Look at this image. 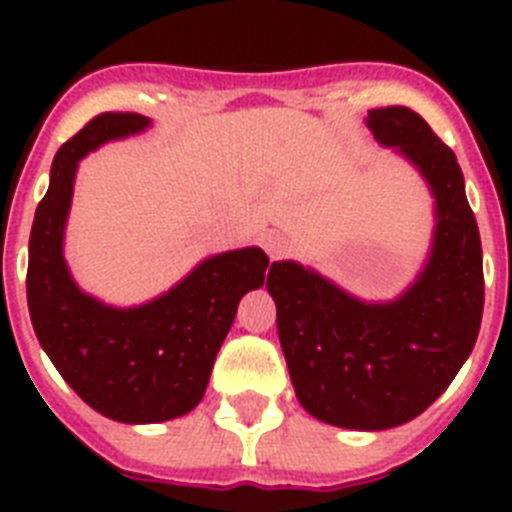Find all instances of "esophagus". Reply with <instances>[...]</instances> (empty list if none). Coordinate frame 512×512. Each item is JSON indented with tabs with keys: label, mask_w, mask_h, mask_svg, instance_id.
I'll use <instances>...</instances> for the list:
<instances>
[{
	"label": "esophagus",
	"mask_w": 512,
	"mask_h": 512,
	"mask_svg": "<svg viewBox=\"0 0 512 512\" xmlns=\"http://www.w3.org/2000/svg\"><path fill=\"white\" fill-rule=\"evenodd\" d=\"M261 248H264L266 253H269V259H279L284 251H287V238L279 233H264L261 235Z\"/></svg>",
	"instance_id": "esophagus-1"
}]
</instances>
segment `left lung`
<instances>
[{"mask_svg":"<svg viewBox=\"0 0 512 512\" xmlns=\"http://www.w3.org/2000/svg\"><path fill=\"white\" fill-rule=\"evenodd\" d=\"M366 128L423 176L433 197L431 248L392 300H361L300 261H274L266 289L302 408L348 431L418 418L472 354L482 323V243L454 151L408 107L369 110Z\"/></svg>","mask_w":512,"mask_h":512,"instance_id":"1","label":"left lung"}]
</instances>
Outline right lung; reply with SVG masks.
Returning <instances> with one entry per match:
<instances>
[{
    "label": "right lung",
    "instance_id": "add662e5",
    "mask_svg": "<svg viewBox=\"0 0 512 512\" xmlns=\"http://www.w3.org/2000/svg\"><path fill=\"white\" fill-rule=\"evenodd\" d=\"M148 128L151 117L104 112L58 148L27 251V307L38 343L89 408L130 425L182 418L200 405L238 302L264 284L269 266L259 246L215 253L174 287L130 307L79 287L63 256L79 161Z\"/></svg>",
    "mask_w": 512,
    "mask_h": 512
}]
</instances>
